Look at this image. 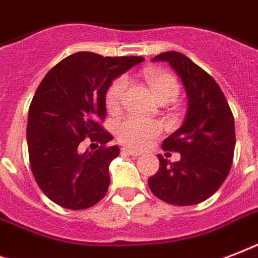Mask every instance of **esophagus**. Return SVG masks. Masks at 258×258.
<instances>
[{"instance_id": "34e87169", "label": "esophagus", "mask_w": 258, "mask_h": 258, "mask_svg": "<svg viewBox=\"0 0 258 258\" xmlns=\"http://www.w3.org/2000/svg\"><path fill=\"white\" fill-rule=\"evenodd\" d=\"M121 153H124V154H128V155H133V157L138 158V157H141L142 153H139V151H135V150H131V149H121Z\"/></svg>"}]
</instances>
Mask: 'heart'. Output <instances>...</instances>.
Here are the masks:
<instances>
[{"mask_svg":"<svg viewBox=\"0 0 258 258\" xmlns=\"http://www.w3.org/2000/svg\"><path fill=\"white\" fill-rule=\"evenodd\" d=\"M145 76L155 97L161 103L175 100L176 96L179 95V83L176 82V79L169 72L147 71ZM125 89H127L125 76H119L109 84L104 96L105 107L108 109V112L115 113L120 109L124 100ZM161 131L162 127L158 121L130 116L123 119L117 124L116 138L123 145L134 147V149H142L146 145H149L151 139L159 135Z\"/></svg>","mask_w":258,"mask_h":258,"instance_id":"heart-1","label":"heart"}]
</instances>
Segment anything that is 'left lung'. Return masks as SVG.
Wrapping results in <instances>:
<instances>
[{
  "mask_svg": "<svg viewBox=\"0 0 258 258\" xmlns=\"http://www.w3.org/2000/svg\"><path fill=\"white\" fill-rule=\"evenodd\" d=\"M154 61H169L187 92L183 124L166 138L165 151L180 154L178 162L158 155L159 170L149 178L150 190L159 200L190 206L208 200L221 187L233 163L234 117L220 86L196 62L180 52H165Z\"/></svg>",
  "mask_w": 258,
  "mask_h": 258,
  "instance_id": "obj_1",
  "label": "left lung"
}]
</instances>
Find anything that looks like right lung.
<instances>
[{
  "label": "right lung",
  "mask_w": 258,
  "mask_h": 258,
  "mask_svg": "<svg viewBox=\"0 0 258 258\" xmlns=\"http://www.w3.org/2000/svg\"><path fill=\"white\" fill-rule=\"evenodd\" d=\"M143 60L78 52L56 64L40 83L28 113L29 163L42 192L58 206L84 210L105 196L108 166L119 155L117 146H107L112 135L101 124L105 91ZM83 143H91V150L82 152Z\"/></svg>",
  "instance_id": "1"
}]
</instances>
